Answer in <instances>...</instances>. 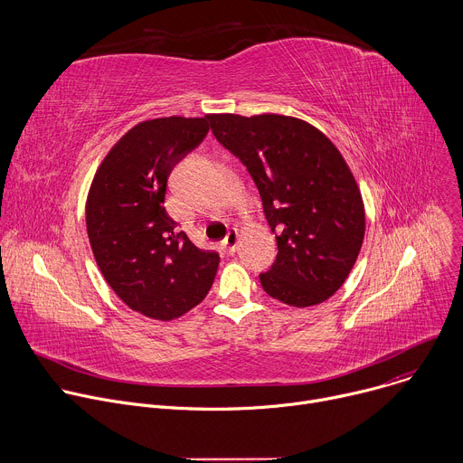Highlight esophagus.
<instances>
[{
  "label": "esophagus",
  "mask_w": 463,
  "mask_h": 463,
  "mask_svg": "<svg viewBox=\"0 0 463 463\" xmlns=\"http://www.w3.org/2000/svg\"><path fill=\"white\" fill-rule=\"evenodd\" d=\"M238 240H240V234L236 229H231L223 240V249L227 254H234L236 252V247H238Z\"/></svg>",
  "instance_id": "1"
}]
</instances>
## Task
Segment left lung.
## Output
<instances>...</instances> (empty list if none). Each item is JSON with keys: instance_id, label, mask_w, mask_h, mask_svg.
Instances as JSON below:
<instances>
[{"instance_id": "8db88e82", "label": "left lung", "mask_w": 463, "mask_h": 463, "mask_svg": "<svg viewBox=\"0 0 463 463\" xmlns=\"http://www.w3.org/2000/svg\"><path fill=\"white\" fill-rule=\"evenodd\" d=\"M214 137L258 186L279 254L260 275L269 297L307 307L348 279L364 238V205L335 145L309 122L263 113L211 115Z\"/></svg>"}]
</instances>
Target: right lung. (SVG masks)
Segmentation results:
<instances>
[{
    "label": "right lung",
    "instance_id": "right-lung-1",
    "mask_svg": "<svg viewBox=\"0 0 463 463\" xmlns=\"http://www.w3.org/2000/svg\"><path fill=\"white\" fill-rule=\"evenodd\" d=\"M205 117L139 122L100 163L86 203L90 243L102 277L134 311L172 320L200 304L220 256L197 249L163 203L172 168L211 129Z\"/></svg>",
    "mask_w": 463,
    "mask_h": 463
}]
</instances>
